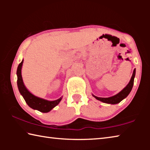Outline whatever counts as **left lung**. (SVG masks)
<instances>
[{
  "label": "left lung",
  "instance_id": "obj_1",
  "mask_svg": "<svg viewBox=\"0 0 150 150\" xmlns=\"http://www.w3.org/2000/svg\"><path fill=\"white\" fill-rule=\"evenodd\" d=\"M135 74H136V69H134L130 82H129L128 84L127 85L126 87L124 88L122 91H120V93H118L117 95H116L113 96H111V97H108V98L98 97V96H96L93 95V96L96 98V99L102 101V102L105 103L112 104V105H113V104H117L118 103H120L121 100H122L124 98H126V96L129 95V93H130L131 90L132 89Z\"/></svg>",
  "mask_w": 150,
  "mask_h": 150
}]
</instances>
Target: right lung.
Wrapping results in <instances>:
<instances>
[{
	"mask_svg": "<svg viewBox=\"0 0 150 150\" xmlns=\"http://www.w3.org/2000/svg\"><path fill=\"white\" fill-rule=\"evenodd\" d=\"M22 63H23V60L18 66L16 72L18 77L17 85L20 94L23 96L27 105L30 108L39 110L42 112H50L53 108H54L55 106H57L59 103L62 98L60 97L59 99L54 101H49L37 97V96L33 95L32 93H30L24 86L23 80H22L21 75Z\"/></svg>",
	"mask_w": 150,
	"mask_h": 150,
	"instance_id": "1",
	"label": "right lung"
}]
</instances>
